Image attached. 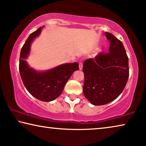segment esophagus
<instances>
[{
  "label": "esophagus",
  "mask_w": 146,
  "mask_h": 146,
  "mask_svg": "<svg viewBox=\"0 0 146 146\" xmlns=\"http://www.w3.org/2000/svg\"><path fill=\"white\" fill-rule=\"evenodd\" d=\"M79 68H80V70H82V68H83V63H82V62H80V63H79Z\"/></svg>",
  "instance_id": "34e87169"
}]
</instances>
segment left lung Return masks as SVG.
<instances>
[{
	"instance_id": "8db88e82",
	"label": "left lung",
	"mask_w": 146,
	"mask_h": 146,
	"mask_svg": "<svg viewBox=\"0 0 146 146\" xmlns=\"http://www.w3.org/2000/svg\"><path fill=\"white\" fill-rule=\"evenodd\" d=\"M105 34L111 42L109 53L102 52L94 59H86L83 66V94L94 106L106 105L116 99L129 75L128 57L122 42L111 33Z\"/></svg>"
}]
</instances>
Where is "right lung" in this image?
<instances>
[{
  "instance_id": "right-lung-1",
  "label": "right lung",
  "mask_w": 146,
  "mask_h": 146,
  "mask_svg": "<svg viewBox=\"0 0 146 146\" xmlns=\"http://www.w3.org/2000/svg\"><path fill=\"white\" fill-rule=\"evenodd\" d=\"M42 27L30 35L21 48L19 59V72L26 89L31 95L42 102L53 101L63 92L64 85L76 70L78 63H66L50 70L39 72L30 68L25 59L30 54L31 43L41 32Z\"/></svg>"
}]
</instances>
